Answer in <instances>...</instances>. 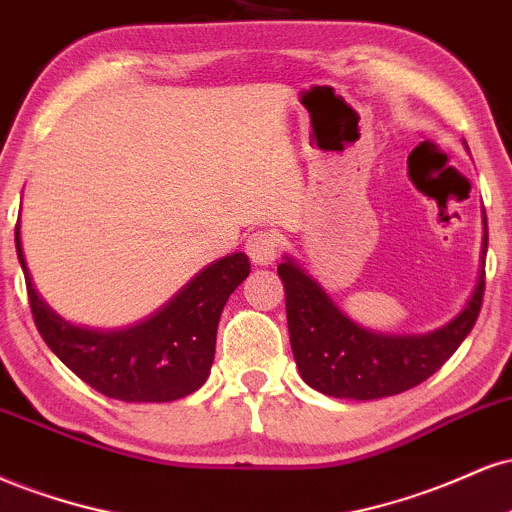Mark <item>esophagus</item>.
<instances>
[{"mask_svg":"<svg viewBox=\"0 0 512 512\" xmlns=\"http://www.w3.org/2000/svg\"><path fill=\"white\" fill-rule=\"evenodd\" d=\"M244 249L254 266H270L280 251V237L270 230L254 232L249 239H246Z\"/></svg>","mask_w":512,"mask_h":512,"instance_id":"34e87169","label":"esophagus"}]
</instances>
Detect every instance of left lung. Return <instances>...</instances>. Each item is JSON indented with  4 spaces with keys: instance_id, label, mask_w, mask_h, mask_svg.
<instances>
[{
    "instance_id": "left-lung-1",
    "label": "left lung",
    "mask_w": 512,
    "mask_h": 512,
    "mask_svg": "<svg viewBox=\"0 0 512 512\" xmlns=\"http://www.w3.org/2000/svg\"><path fill=\"white\" fill-rule=\"evenodd\" d=\"M489 246L484 215L482 270L470 302L453 321L426 335H383L342 314L318 282L290 256L278 266L285 285L294 362L311 388L330 398L376 400L405 393L434 376L470 335L484 297Z\"/></svg>"
}]
</instances>
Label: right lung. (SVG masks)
Listing matches in <instances>:
<instances>
[{
  "instance_id": "1",
  "label": "right lung",
  "mask_w": 512,
  "mask_h": 512,
  "mask_svg": "<svg viewBox=\"0 0 512 512\" xmlns=\"http://www.w3.org/2000/svg\"><path fill=\"white\" fill-rule=\"evenodd\" d=\"M16 254L47 347L90 388L122 402H172L206 383L220 314L251 270L249 256L237 251L203 268L146 321L124 330H90L64 321L35 290L18 225Z\"/></svg>"
}]
</instances>
